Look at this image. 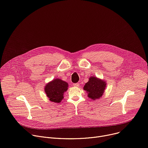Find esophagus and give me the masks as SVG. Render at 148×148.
Segmentation results:
<instances>
[{"mask_svg":"<svg viewBox=\"0 0 148 148\" xmlns=\"http://www.w3.org/2000/svg\"><path fill=\"white\" fill-rule=\"evenodd\" d=\"M73 86H74V87H79V83H74V84H73Z\"/></svg>","mask_w":148,"mask_h":148,"instance_id":"esophagus-1","label":"esophagus"}]
</instances>
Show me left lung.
I'll list each match as a JSON object with an SVG mask.
<instances>
[{"label":"left lung","instance_id":"1","mask_svg":"<svg viewBox=\"0 0 148 148\" xmlns=\"http://www.w3.org/2000/svg\"><path fill=\"white\" fill-rule=\"evenodd\" d=\"M106 87V82L96 77L92 76L89 78L88 82L85 84L84 90L88 93V97L95 100L103 96Z\"/></svg>","mask_w":148,"mask_h":148}]
</instances>
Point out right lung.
I'll return each mask as SVG.
<instances>
[{
	"label": "right lung",
	"mask_w": 148,
	"mask_h": 148,
	"mask_svg": "<svg viewBox=\"0 0 148 148\" xmlns=\"http://www.w3.org/2000/svg\"><path fill=\"white\" fill-rule=\"evenodd\" d=\"M69 87L68 83L58 78L53 79L45 87V92L49 100L54 103H60L64 99V93Z\"/></svg>",
	"instance_id": "right-lung-1"
}]
</instances>
